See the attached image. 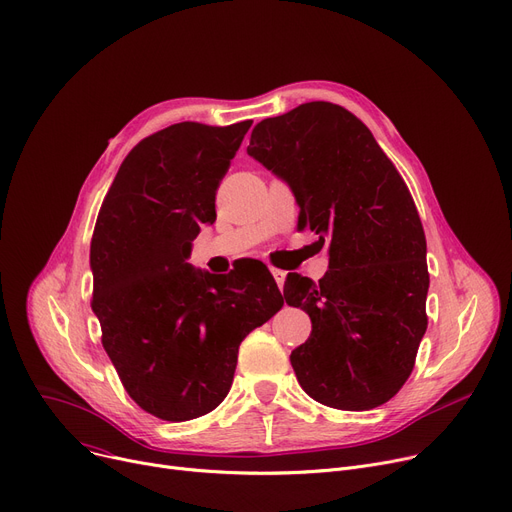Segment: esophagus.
Here are the masks:
<instances>
[{
    "instance_id": "1",
    "label": "esophagus",
    "mask_w": 512,
    "mask_h": 512,
    "mask_svg": "<svg viewBox=\"0 0 512 512\" xmlns=\"http://www.w3.org/2000/svg\"><path fill=\"white\" fill-rule=\"evenodd\" d=\"M270 272H272L274 281H277L279 289H283V285H285V279H287V272H285V270H281V268H270Z\"/></svg>"
}]
</instances>
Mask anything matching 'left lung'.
I'll list each match as a JSON object with an SVG mask.
<instances>
[{
  "instance_id": "8db88e82",
  "label": "left lung",
  "mask_w": 512,
  "mask_h": 512,
  "mask_svg": "<svg viewBox=\"0 0 512 512\" xmlns=\"http://www.w3.org/2000/svg\"><path fill=\"white\" fill-rule=\"evenodd\" d=\"M248 155L285 180L299 219L328 244L316 285L291 272L289 305L311 334L291 352L299 385L338 410L391 400L426 332V238L412 194L371 131L346 108L307 102L260 121Z\"/></svg>"
}]
</instances>
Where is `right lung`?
<instances>
[{"instance_id":"1","label":"right lung","mask_w":512,"mask_h":512,"mask_svg":"<svg viewBox=\"0 0 512 512\" xmlns=\"http://www.w3.org/2000/svg\"><path fill=\"white\" fill-rule=\"evenodd\" d=\"M250 127L157 131L125 157L98 213L90 266L102 346L129 396L162 420L215 410L242 340L285 303L262 262L223 279L186 262Z\"/></svg>"}]
</instances>
